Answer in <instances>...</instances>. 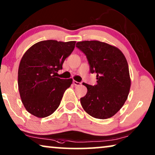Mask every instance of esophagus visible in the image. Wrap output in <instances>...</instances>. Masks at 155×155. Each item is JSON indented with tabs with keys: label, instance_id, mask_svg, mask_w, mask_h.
<instances>
[{
	"label": "esophagus",
	"instance_id": "34e87169",
	"mask_svg": "<svg viewBox=\"0 0 155 155\" xmlns=\"http://www.w3.org/2000/svg\"><path fill=\"white\" fill-rule=\"evenodd\" d=\"M80 82H78L77 81H75V80H73V84L75 86H78V85H80Z\"/></svg>",
	"mask_w": 155,
	"mask_h": 155
}]
</instances>
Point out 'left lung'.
<instances>
[{
  "instance_id": "8db88e82",
  "label": "left lung",
  "mask_w": 155,
  "mask_h": 155,
  "mask_svg": "<svg viewBox=\"0 0 155 155\" xmlns=\"http://www.w3.org/2000/svg\"><path fill=\"white\" fill-rule=\"evenodd\" d=\"M86 55L90 73L97 74L94 86L83 83L87 92L80 98L83 109L92 117L107 119L115 115L126 102L130 89L128 62L121 51L99 41L78 42Z\"/></svg>"
}]
</instances>
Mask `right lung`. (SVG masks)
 Instances as JSON below:
<instances>
[{
    "label": "right lung",
    "instance_id": "1",
    "mask_svg": "<svg viewBox=\"0 0 155 155\" xmlns=\"http://www.w3.org/2000/svg\"><path fill=\"white\" fill-rule=\"evenodd\" d=\"M76 41L46 40L31 46L21 59L18 89L27 111L37 118L51 115L60 105L73 79L56 77L65 59L75 48Z\"/></svg>",
    "mask_w": 155,
    "mask_h": 155
}]
</instances>
